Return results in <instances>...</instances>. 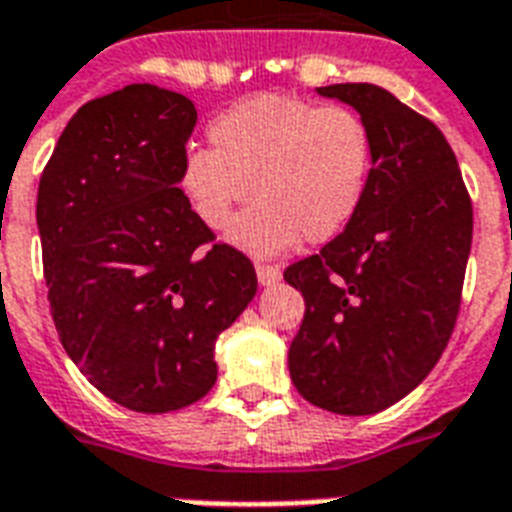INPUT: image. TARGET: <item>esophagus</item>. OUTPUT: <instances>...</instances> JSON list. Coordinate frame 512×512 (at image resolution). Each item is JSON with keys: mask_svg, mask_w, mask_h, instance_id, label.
<instances>
[{"mask_svg": "<svg viewBox=\"0 0 512 512\" xmlns=\"http://www.w3.org/2000/svg\"><path fill=\"white\" fill-rule=\"evenodd\" d=\"M256 277H259L261 285H275L280 280V269L272 267V264H256Z\"/></svg>", "mask_w": 512, "mask_h": 512, "instance_id": "34e87169", "label": "esophagus"}]
</instances>
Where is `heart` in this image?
<instances>
[{
	"instance_id": "heart-1",
	"label": "heart",
	"mask_w": 512,
	"mask_h": 512,
	"mask_svg": "<svg viewBox=\"0 0 512 512\" xmlns=\"http://www.w3.org/2000/svg\"><path fill=\"white\" fill-rule=\"evenodd\" d=\"M211 152H186L178 189L211 232L227 229L251 193V209L227 240L248 256L272 259L307 237L328 243L350 227L366 200L374 141L344 106L291 95H253L208 125Z\"/></svg>"
}]
</instances>
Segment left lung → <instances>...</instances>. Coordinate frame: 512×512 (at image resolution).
Instances as JSON below:
<instances>
[{
    "instance_id": "obj_1",
    "label": "left lung",
    "mask_w": 512,
    "mask_h": 512,
    "mask_svg": "<svg viewBox=\"0 0 512 512\" xmlns=\"http://www.w3.org/2000/svg\"><path fill=\"white\" fill-rule=\"evenodd\" d=\"M315 93L360 114L374 168L350 227L285 269V283L307 307L288 371L312 406L366 417L406 398L446 350L473 205L449 141L390 90L347 82Z\"/></svg>"
}]
</instances>
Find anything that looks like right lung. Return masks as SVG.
<instances>
[{
	"instance_id": "right-lung-1",
	"label": "right lung",
	"mask_w": 512,
	"mask_h": 512,
	"mask_svg": "<svg viewBox=\"0 0 512 512\" xmlns=\"http://www.w3.org/2000/svg\"><path fill=\"white\" fill-rule=\"evenodd\" d=\"M197 109L128 85L69 120L37 194L47 299L66 355L114 403L165 414L216 384V339L256 296V269L178 189Z\"/></svg>"
}]
</instances>
